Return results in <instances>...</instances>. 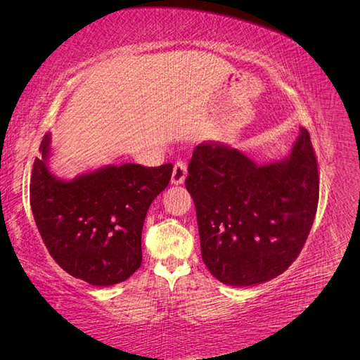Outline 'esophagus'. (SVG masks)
Returning <instances> with one entry per match:
<instances>
[{
  "label": "esophagus",
  "mask_w": 360,
  "mask_h": 360,
  "mask_svg": "<svg viewBox=\"0 0 360 360\" xmlns=\"http://www.w3.org/2000/svg\"><path fill=\"white\" fill-rule=\"evenodd\" d=\"M186 174H188V168H186V163L183 160H179L176 165H174L172 169V176H171V183L172 184H181L186 179Z\"/></svg>",
  "instance_id": "1"
}]
</instances>
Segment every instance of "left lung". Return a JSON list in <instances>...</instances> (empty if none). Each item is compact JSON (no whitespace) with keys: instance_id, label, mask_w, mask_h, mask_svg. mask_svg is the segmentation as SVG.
Returning <instances> with one entry per match:
<instances>
[{"instance_id":"8db88e82","label":"left lung","mask_w":360,"mask_h":360,"mask_svg":"<svg viewBox=\"0 0 360 360\" xmlns=\"http://www.w3.org/2000/svg\"><path fill=\"white\" fill-rule=\"evenodd\" d=\"M188 172L202 261L217 281L255 285L291 266L319 205L317 159L307 129L300 127L288 158L266 165L230 146L198 144Z\"/></svg>"}]
</instances>
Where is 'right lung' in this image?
Wrapping results in <instances>:
<instances>
[{"label": "right lung", "instance_id": "obj_1", "mask_svg": "<svg viewBox=\"0 0 360 360\" xmlns=\"http://www.w3.org/2000/svg\"><path fill=\"white\" fill-rule=\"evenodd\" d=\"M51 134L40 144L30 183V204L43 243L69 275L108 287L143 263L141 234L150 204L168 186L172 163L108 165L73 180L49 169Z\"/></svg>", "mask_w": 360, "mask_h": 360}]
</instances>
